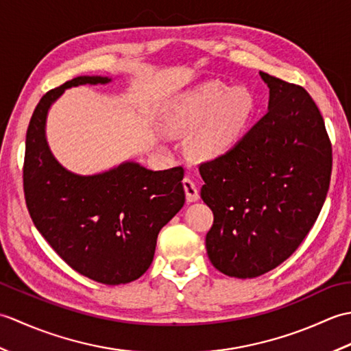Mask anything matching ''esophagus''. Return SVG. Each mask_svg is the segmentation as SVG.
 I'll return each mask as SVG.
<instances>
[{
	"instance_id": "1",
	"label": "esophagus",
	"mask_w": 351,
	"mask_h": 351,
	"mask_svg": "<svg viewBox=\"0 0 351 351\" xmlns=\"http://www.w3.org/2000/svg\"><path fill=\"white\" fill-rule=\"evenodd\" d=\"M182 185H184L185 196H187L189 202H196V200H199V197H200L199 189H197V185L190 180V178H184Z\"/></svg>"
}]
</instances>
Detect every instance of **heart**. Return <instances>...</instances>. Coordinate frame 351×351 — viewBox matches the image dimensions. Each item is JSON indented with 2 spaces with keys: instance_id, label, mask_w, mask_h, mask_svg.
<instances>
[{
  "instance_id": "heart-1",
  "label": "heart",
  "mask_w": 351,
  "mask_h": 351,
  "mask_svg": "<svg viewBox=\"0 0 351 351\" xmlns=\"http://www.w3.org/2000/svg\"><path fill=\"white\" fill-rule=\"evenodd\" d=\"M253 106L247 88L210 81L171 102L164 122L171 132H187L200 124L193 136L191 151L200 158H215L241 137Z\"/></svg>"
}]
</instances>
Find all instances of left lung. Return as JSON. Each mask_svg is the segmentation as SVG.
<instances>
[{"instance_id":"obj_1","label":"left lung","mask_w":351,"mask_h":351,"mask_svg":"<svg viewBox=\"0 0 351 351\" xmlns=\"http://www.w3.org/2000/svg\"><path fill=\"white\" fill-rule=\"evenodd\" d=\"M259 75L270 88L268 111L199 167L200 197L214 214L208 258L238 279L258 278L293 255L322 211L332 173V145L311 95Z\"/></svg>"}]
</instances>
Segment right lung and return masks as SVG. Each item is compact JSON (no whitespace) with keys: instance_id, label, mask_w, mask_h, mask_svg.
<instances>
[{"instance_id":"1","label":"right lung","mask_w":351,"mask_h":351,"mask_svg":"<svg viewBox=\"0 0 351 351\" xmlns=\"http://www.w3.org/2000/svg\"><path fill=\"white\" fill-rule=\"evenodd\" d=\"M77 77L42 96L25 140L24 193L37 230L66 264L106 285L138 279L152 264L156 237L185 202L184 169L149 170L126 161L98 175L66 170L51 154L45 125L66 88L107 84Z\"/></svg>"}]
</instances>
